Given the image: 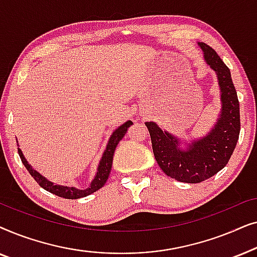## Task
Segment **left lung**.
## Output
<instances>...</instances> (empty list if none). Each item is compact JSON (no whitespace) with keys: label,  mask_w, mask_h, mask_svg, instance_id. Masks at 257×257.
<instances>
[{"label":"left lung","mask_w":257,"mask_h":257,"mask_svg":"<svg viewBox=\"0 0 257 257\" xmlns=\"http://www.w3.org/2000/svg\"><path fill=\"white\" fill-rule=\"evenodd\" d=\"M203 58L214 70L221 91V113L214 127L205 137L193 140L186 149L181 140L163 131L156 122L146 121L154 157L168 177L187 184H198L212 178L229 161L240 135V104L231 80L230 70L216 51L205 43H198Z\"/></svg>","instance_id":"8db88e82"}]
</instances>
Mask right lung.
Segmentation results:
<instances>
[{"label":"right lung","instance_id":"obj_1","mask_svg":"<svg viewBox=\"0 0 257 257\" xmlns=\"http://www.w3.org/2000/svg\"><path fill=\"white\" fill-rule=\"evenodd\" d=\"M133 124L131 120H127L124 124L119 126L117 130H114L113 133H112L110 139H108V143L106 145V150L104 151L103 157L99 161V165H98L97 168V174L89 187L86 189H78L76 187H68V186H62V185H55L54 182L49 181L47 178H44L43 175L38 173L37 171H35L31 165L28 164V161L26 158H24L22 151L20 149L19 150V154L21 160L28 171L31 177H33L38 185L41 186L42 188H44L45 191L52 193V194L61 196V198L64 199H79V198H84V196H87L90 194H92L93 192L98 191V189L103 187L105 185V182L107 181L108 175H110L111 172V167H112V160H113V154H114V150L117 147L118 143L122 139V137L125 136V133L127 132V128Z\"/></svg>","mask_w":257,"mask_h":257}]
</instances>
